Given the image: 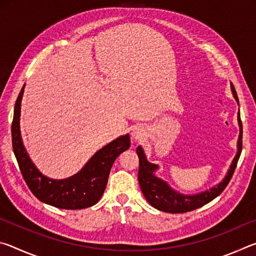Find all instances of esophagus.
Instances as JSON below:
<instances>
[{"label":"esophagus","instance_id":"esophagus-1","mask_svg":"<svg viewBox=\"0 0 256 256\" xmlns=\"http://www.w3.org/2000/svg\"><path fill=\"white\" fill-rule=\"evenodd\" d=\"M144 138V130L141 126H136L132 130V138L134 141H140Z\"/></svg>","mask_w":256,"mask_h":256}]
</instances>
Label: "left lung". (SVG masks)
Returning <instances> with one entry per match:
<instances>
[{
	"mask_svg": "<svg viewBox=\"0 0 256 256\" xmlns=\"http://www.w3.org/2000/svg\"><path fill=\"white\" fill-rule=\"evenodd\" d=\"M230 89L232 96L238 104V97L236 90L234 88L230 82ZM240 105V104H238ZM238 126H240V136H238L237 141V152L234 157L232 162L229 166L227 174L224 175L222 182L218 184L212 186L209 190H204L200 193L196 194H183L177 192L172 186L154 174L159 170V166L156 164L150 162L146 159L144 150L142 149L141 146L136 148V154L138 156V180L142 193L151 206L156 208L157 210L168 212V214H183V212H188L196 210L198 208H201L206 203L211 202L214 198L222 194V190L226 188L229 180L235 172L236 164L242 152V120L240 118V112L237 116Z\"/></svg>",
	"mask_w": 256,
	"mask_h": 256,
	"instance_id": "left-lung-1",
	"label": "left lung"
}]
</instances>
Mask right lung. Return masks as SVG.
Wrapping results in <instances>:
<instances>
[{
    "label": "right lung",
    "instance_id": "1",
    "mask_svg": "<svg viewBox=\"0 0 256 256\" xmlns=\"http://www.w3.org/2000/svg\"><path fill=\"white\" fill-rule=\"evenodd\" d=\"M24 86L16 102L11 132L14 152L28 188L38 200L58 209L79 210L96 204L106 188L115 159L130 148V134L116 138L99 149L76 174L63 180L50 178L32 162L21 136L20 114Z\"/></svg>",
    "mask_w": 256,
    "mask_h": 256
}]
</instances>
